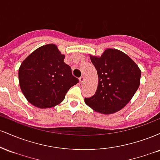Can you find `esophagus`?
I'll return each mask as SVG.
<instances>
[{"label":"esophagus","mask_w":160,"mask_h":160,"mask_svg":"<svg viewBox=\"0 0 160 160\" xmlns=\"http://www.w3.org/2000/svg\"><path fill=\"white\" fill-rule=\"evenodd\" d=\"M79 80H80V83H82V82H83V81H84V77L83 76L80 77V78H79Z\"/></svg>","instance_id":"obj_1"}]
</instances>
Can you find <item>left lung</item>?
Wrapping results in <instances>:
<instances>
[{"mask_svg":"<svg viewBox=\"0 0 160 160\" xmlns=\"http://www.w3.org/2000/svg\"><path fill=\"white\" fill-rule=\"evenodd\" d=\"M90 58L98 73V84L95 95L85 98L86 104L104 114L120 111L138 89L140 69L127 55L115 49H107L101 57Z\"/></svg>","mask_w":160,"mask_h":160,"instance_id":"obj_1","label":"left lung"}]
</instances>
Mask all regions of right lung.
Returning a JSON list of instances; mask_svg holds the SVG:
<instances>
[{
	"mask_svg": "<svg viewBox=\"0 0 160 160\" xmlns=\"http://www.w3.org/2000/svg\"><path fill=\"white\" fill-rule=\"evenodd\" d=\"M64 58L56 45L47 44L34 50L21 64L20 88L33 105L40 108L54 107L65 99L70 88L79 82Z\"/></svg>",
	"mask_w": 160,
	"mask_h": 160,
	"instance_id": "right-lung-1",
	"label": "right lung"
}]
</instances>
